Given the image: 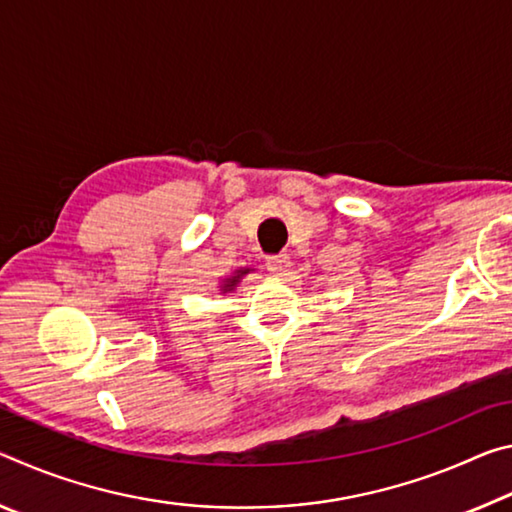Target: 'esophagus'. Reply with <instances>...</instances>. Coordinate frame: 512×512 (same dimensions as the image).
<instances>
[{
    "label": "esophagus",
    "mask_w": 512,
    "mask_h": 512,
    "mask_svg": "<svg viewBox=\"0 0 512 512\" xmlns=\"http://www.w3.org/2000/svg\"><path fill=\"white\" fill-rule=\"evenodd\" d=\"M288 267H290V258L286 254L267 258V270H270V274L274 276H283L288 272Z\"/></svg>",
    "instance_id": "obj_1"
}]
</instances>
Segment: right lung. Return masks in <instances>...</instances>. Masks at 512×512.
I'll use <instances>...</instances> for the list:
<instances>
[{
  "label": "right lung",
  "instance_id": "obj_1",
  "mask_svg": "<svg viewBox=\"0 0 512 512\" xmlns=\"http://www.w3.org/2000/svg\"><path fill=\"white\" fill-rule=\"evenodd\" d=\"M249 272H251V267H240V270H236L231 276H226V279H222V283H220V295H226V292L236 290V286L240 283L242 276L249 274Z\"/></svg>",
  "mask_w": 512,
  "mask_h": 512
}]
</instances>
